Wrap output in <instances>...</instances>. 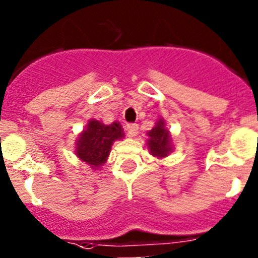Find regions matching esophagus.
I'll return each mask as SVG.
<instances>
[{
    "label": "esophagus",
    "mask_w": 258,
    "mask_h": 258,
    "mask_svg": "<svg viewBox=\"0 0 258 258\" xmlns=\"http://www.w3.org/2000/svg\"><path fill=\"white\" fill-rule=\"evenodd\" d=\"M125 129H126V133L131 137H136L137 133H138V125L137 124H127Z\"/></svg>",
    "instance_id": "1"
}]
</instances>
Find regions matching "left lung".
Returning <instances> with one entry per match:
<instances>
[{
  "instance_id": "1",
  "label": "left lung",
  "mask_w": 258,
  "mask_h": 258,
  "mask_svg": "<svg viewBox=\"0 0 258 258\" xmlns=\"http://www.w3.org/2000/svg\"><path fill=\"white\" fill-rule=\"evenodd\" d=\"M149 147L151 154L157 157H164L170 152L169 132L164 126V121H159L156 126L149 132Z\"/></svg>"
}]
</instances>
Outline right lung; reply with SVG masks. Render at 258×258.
I'll return each instance as SVG.
<instances>
[{"label":"right lung","instance_id":"right-lung-1","mask_svg":"<svg viewBox=\"0 0 258 258\" xmlns=\"http://www.w3.org/2000/svg\"><path fill=\"white\" fill-rule=\"evenodd\" d=\"M122 136L124 133L118 122L104 125L97 120H90L77 141L76 155L93 168H98L106 163L112 143Z\"/></svg>","mask_w":258,"mask_h":258}]
</instances>
